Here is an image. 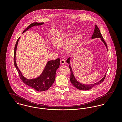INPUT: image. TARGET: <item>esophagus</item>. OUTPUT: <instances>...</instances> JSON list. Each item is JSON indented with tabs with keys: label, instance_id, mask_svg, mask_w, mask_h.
<instances>
[{
	"label": "esophagus",
	"instance_id": "34e87169",
	"mask_svg": "<svg viewBox=\"0 0 122 122\" xmlns=\"http://www.w3.org/2000/svg\"><path fill=\"white\" fill-rule=\"evenodd\" d=\"M65 60H63V59L61 60V61H60V63H61V65H64V64H65Z\"/></svg>",
	"mask_w": 122,
	"mask_h": 122
}]
</instances>
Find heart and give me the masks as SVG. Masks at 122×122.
Here are the masks:
<instances>
[{
  "label": "heart",
  "mask_w": 122,
  "mask_h": 122,
  "mask_svg": "<svg viewBox=\"0 0 122 122\" xmlns=\"http://www.w3.org/2000/svg\"><path fill=\"white\" fill-rule=\"evenodd\" d=\"M73 33L68 32L56 35L54 37V45L58 47H61L66 44V49L68 51H71L76 47L81 42L82 39V35L79 34L73 36Z\"/></svg>",
  "instance_id": "obj_1"
}]
</instances>
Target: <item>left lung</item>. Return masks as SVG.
Instances as JSON below:
<instances>
[{
  "instance_id": "obj_1",
  "label": "left lung",
  "mask_w": 122,
  "mask_h": 122,
  "mask_svg": "<svg viewBox=\"0 0 122 122\" xmlns=\"http://www.w3.org/2000/svg\"><path fill=\"white\" fill-rule=\"evenodd\" d=\"M100 38L101 40L104 43L107 50V45L105 42V41L102 37V35L101 33V31L99 29V28L98 27V26L96 25H95V29H94V32H93V35H92V39H93V38ZM70 57L68 59V60H67V62L69 64L70 63ZM69 68H70V72H71V74H70V82L71 83V84L76 87V88L80 90H83V91H86V90H90L91 89H92L93 87H94V86L97 85H99V84H100L101 83H102L105 79V77H106V73L105 74V75L104 76V77L100 80L99 81V82L96 83H94V84H90V85H85V84H83L79 82H78L77 81V80L76 79L75 76H74V74H73V71L72 70V68L70 66V65H69Z\"/></svg>"
}]
</instances>
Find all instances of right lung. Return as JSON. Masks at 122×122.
Returning <instances> with one entry per match:
<instances>
[{
    "instance_id": "1",
    "label": "right lung",
    "mask_w": 122,
    "mask_h": 122,
    "mask_svg": "<svg viewBox=\"0 0 122 122\" xmlns=\"http://www.w3.org/2000/svg\"><path fill=\"white\" fill-rule=\"evenodd\" d=\"M44 24V22H33L29 25L23 31V33L28 30L29 29L34 26L41 25ZM20 37L18 39L15 47L14 52V64L18 71L20 78L21 81L26 85L31 87L36 91L43 92L47 90L52 86L55 79L56 71L59 68L60 63V59H57L54 61H50L47 62L45 68L42 74L37 77L34 79H27L24 77L21 72L18 68L16 62V52L17 46Z\"/></svg>"
}]
</instances>
